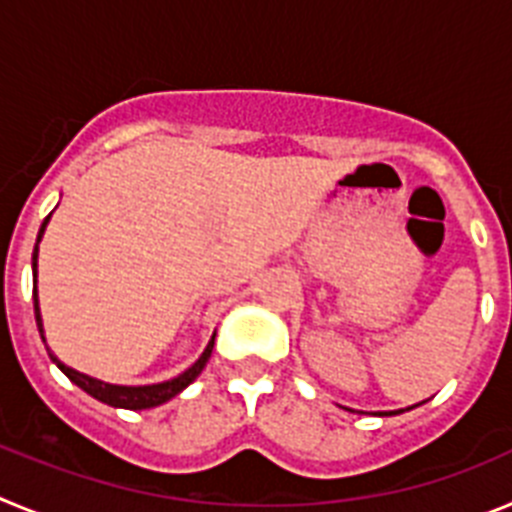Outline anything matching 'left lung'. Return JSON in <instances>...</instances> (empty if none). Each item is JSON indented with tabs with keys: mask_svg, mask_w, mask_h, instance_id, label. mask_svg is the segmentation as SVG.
Masks as SVG:
<instances>
[{
	"mask_svg": "<svg viewBox=\"0 0 512 512\" xmlns=\"http://www.w3.org/2000/svg\"><path fill=\"white\" fill-rule=\"evenodd\" d=\"M397 413H402V410H390V413H377V415H397Z\"/></svg>",
	"mask_w": 512,
	"mask_h": 512,
	"instance_id": "1",
	"label": "left lung"
}]
</instances>
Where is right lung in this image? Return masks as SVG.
Masks as SVG:
<instances>
[{
	"instance_id": "obj_1",
	"label": "right lung",
	"mask_w": 512,
	"mask_h": 512,
	"mask_svg": "<svg viewBox=\"0 0 512 512\" xmlns=\"http://www.w3.org/2000/svg\"><path fill=\"white\" fill-rule=\"evenodd\" d=\"M48 220H51V215L45 217L43 225H40V233H38V243L40 238H43L45 233V225H48ZM38 243H35V251H33V302H35V323H38V330H40V338L45 341L43 336V318H40V307H38ZM212 346H215V336L210 338V343H207V348L202 351V356L197 361H194L192 366H189L187 372H182L179 377L169 379V382H158V384H143V387H125V384H107V382H99V379L94 377H87V374L76 372V369H71V366H66L63 361H58V356L53 354V351H48V356H51L53 364L61 369L66 377L71 379V382L76 384V387H81V390L87 392V395H92L94 400L104 402V405H112V408H125V410H148V408H156V405H164V402H169L171 397H176L182 390H187L189 384L194 382V379L200 377L202 369H205L207 359L212 356Z\"/></svg>"
}]
</instances>
